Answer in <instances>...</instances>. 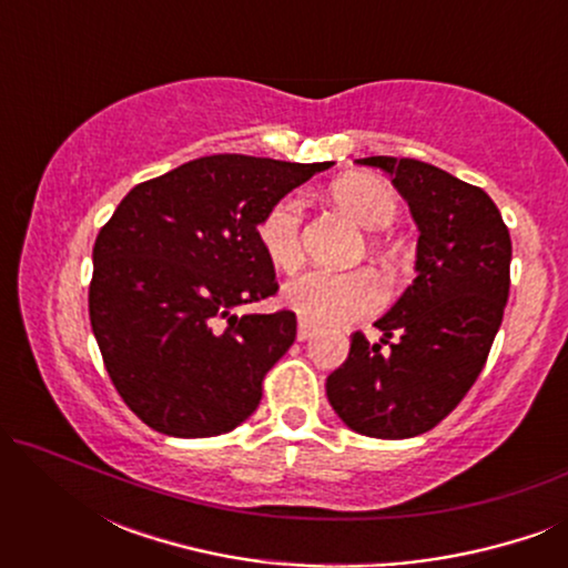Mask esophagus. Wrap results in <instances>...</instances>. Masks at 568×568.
<instances>
[{
  "mask_svg": "<svg viewBox=\"0 0 568 568\" xmlns=\"http://www.w3.org/2000/svg\"><path fill=\"white\" fill-rule=\"evenodd\" d=\"M315 331H317V325H315V323H310V321H300V325H297V338H300V341L313 338V336H315Z\"/></svg>",
  "mask_w": 568,
  "mask_h": 568,
  "instance_id": "esophagus-1",
  "label": "esophagus"
}]
</instances>
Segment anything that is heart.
<instances>
[{
    "label": "heart",
    "instance_id": "b5f03b06",
    "mask_svg": "<svg viewBox=\"0 0 568 568\" xmlns=\"http://www.w3.org/2000/svg\"><path fill=\"white\" fill-rule=\"evenodd\" d=\"M331 199L348 220L364 230L390 227L398 214V199L390 185L369 173L341 175L331 185ZM302 199L294 193L276 199L261 214L255 237L266 253L271 266L278 271H297L305 261L302 251ZM284 305L297 313L302 321L321 325H346L377 313L385 305V284L375 271L359 268L348 274L333 271H307L294 278L282 292Z\"/></svg>",
    "mask_w": 568,
    "mask_h": 568
}]
</instances>
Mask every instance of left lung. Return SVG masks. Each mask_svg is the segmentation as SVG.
I'll use <instances>...</instances> for the list:
<instances>
[{
  "instance_id": "1",
  "label": "left lung",
  "mask_w": 568,
  "mask_h": 568,
  "mask_svg": "<svg viewBox=\"0 0 568 568\" xmlns=\"http://www.w3.org/2000/svg\"><path fill=\"white\" fill-rule=\"evenodd\" d=\"M356 162L390 173L408 201L416 278L375 323L377 344L354 333L325 395L348 429L408 439L434 429L484 369L509 297L511 240L478 185L408 158Z\"/></svg>"
}]
</instances>
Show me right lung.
<instances>
[{"mask_svg":"<svg viewBox=\"0 0 568 568\" xmlns=\"http://www.w3.org/2000/svg\"><path fill=\"white\" fill-rule=\"evenodd\" d=\"M333 162L212 154L131 189L92 247L90 323L123 403L168 437H216L258 408L297 336L276 294L261 214Z\"/></svg>","mask_w":568,"mask_h":568,"instance_id":"1","label":"right lung"}]
</instances>
